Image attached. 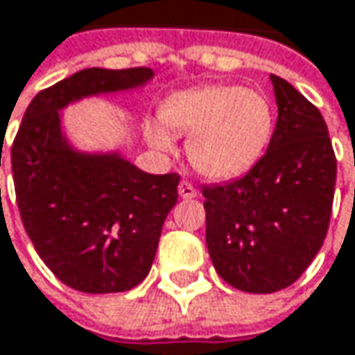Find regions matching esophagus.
<instances>
[{
  "mask_svg": "<svg viewBox=\"0 0 355 355\" xmlns=\"http://www.w3.org/2000/svg\"><path fill=\"white\" fill-rule=\"evenodd\" d=\"M178 195H180L182 199H193V197H197V189H195L191 182L182 180V182L178 184Z\"/></svg>",
  "mask_w": 355,
  "mask_h": 355,
  "instance_id": "obj_1",
  "label": "esophagus"
}]
</instances>
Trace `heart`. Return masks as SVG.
I'll list each match as a JSON object with an SVG mask.
<instances>
[{
  "instance_id": "1",
  "label": "heart",
  "mask_w": 355,
  "mask_h": 355,
  "mask_svg": "<svg viewBox=\"0 0 355 355\" xmlns=\"http://www.w3.org/2000/svg\"><path fill=\"white\" fill-rule=\"evenodd\" d=\"M187 139L193 168L207 178L228 180L248 173L267 152L275 110L263 92L232 84H207L171 94L160 107V121L146 125V139L158 152H173L168 129Z\"/></svg>"
}]
</instances>
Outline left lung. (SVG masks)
Returning <instances> with one entry per match:
<instances>
[{"mask_svg":"<svg viewBox=\"0 0 355 355\" xmlns=\"http://www.w3.org/2000/svg\"><path fill=\"white\" fill-rule=\"evenodd\" d=\"M277 123L243 178L205 187V243L220 277L250 294L292 286L324 243L337 162L319 108L271 76Z\"/></svg>","mask_w":355,"mask_h":355,"instance_id":"left-lung-1","label":"left lung"}]
</instances>
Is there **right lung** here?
Returning a JSON list of instances; mask_svg holds the SVG:
<instances>
[{"mask_svg": "<svg viewBox=\"0 0 355 355\" xmlns=\"http://www.w3.org/2000/svg\"><path fill=\"white\" fill-rule=\"evenodd\" d=\"M152 80L148 67L82 69L36 94L14 139L24 228L44 265L78 292H127L144 282L180 177L144 173L121 150H82L65 131L63 110L141 90Z\"/></svg>", "mask_w": 355, "mask_h": 355, "instance_id": "1", "label": "right lung"}]
</instances>
